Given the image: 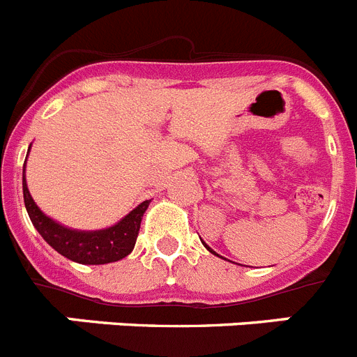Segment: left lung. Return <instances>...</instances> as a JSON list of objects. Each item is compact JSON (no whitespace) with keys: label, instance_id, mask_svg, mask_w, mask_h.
<instances>
[{"label":"left lung","instance_id":"8db88e82","mask_svg":"<svg viewBox=\"0 0 357 357\" xmlns=\"http://www.w3.org/2000/svg\"><path fill=\"white\" fill-rule=\"evenodd\" d=\"M200 239H202V238H200ZM202 243H204V241H202ZM204 247H206V248H207V250H209V252H211V254L218 255V254H216V252H214V250H213V248H211V247H209V245H207V243H204ZM218 257H222V255H218ZM222 259H225V257H222Z\"/></svg>","mask_w":357,"mask_h":357}]
</instances>
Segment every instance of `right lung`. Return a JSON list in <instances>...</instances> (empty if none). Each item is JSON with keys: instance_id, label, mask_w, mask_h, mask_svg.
<instances>
[{"instance_id": "add662e5", "label": "right lung", "mask_w": 357, "mask_h": 357, "mask_svg": "<svg viewBox=\"0 0 357 357\" xmlns=\"http://www.w3.org/2000/svg\"><path fill=\"white\" fill-rule=\"evenodd\" d=\"M30 148H28V153H30ZM24 172H26V160L23 166V197L28 216L44 241L52 248H55L59 254L80 264H107L127 257L134 250L135 239L139 234L141 220H143L144 211L150 206V200H144L127 216L121 218L118 223L107 227V229H71V227H64L62 223L52 220L39 209L28 191Z\"/></svg>"}]
</instances>
